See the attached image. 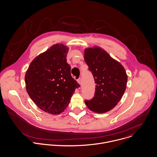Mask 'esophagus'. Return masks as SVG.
I'll list each match as a JSON object with an SVG mask.
<instances>
[{
  "instance_id": "obj_1",
  "label": "esophagus",
  "mask_w": 157,
  "mask_h": 157,
  "mask_svg": "<svg viewBox=\"0 0 157 157\" xmlns=\"http://www.w3.org/2000/svg\"><path fill=\"white\" fill-rule=\"evenodd\" d=\"M77 82H78V84H81V78H78V79H77Z\"/></svg>"
}]
</instances>
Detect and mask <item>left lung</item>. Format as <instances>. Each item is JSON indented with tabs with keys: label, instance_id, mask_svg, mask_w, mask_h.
<instances>
[{
	"label": "left lung",
	"instance_id": "left-lung-1",
	"mask_svg": "<svg viewBox=\"0 0 157 157\" xmlns=\"http://www.w3.org/2000/svg\"><path fill=\"white\" fill-rule=\"evenodd\" d=\"M84 60L94 78V97L85 103L92 111L102 113L112 109L125 92L127 75L123 66L100 47L86 48Z\"/></svg>",
	"mask_w": 157,
	"mask_h": 157
}]
</instances>
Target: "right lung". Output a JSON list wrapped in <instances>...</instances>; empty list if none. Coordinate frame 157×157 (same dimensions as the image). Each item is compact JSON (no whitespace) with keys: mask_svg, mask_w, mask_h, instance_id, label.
Returning a JSON list of instances; mask_svg holds the SVG:
<instances>
[{"mask_svg":"<svg viewBox=\"0 0 157 157\" xmlns=\"http://www.w3.org/2000/svg\"><path fill=\"white\" fill-rule=\"evenodd\" d=\"M68 51L61 44L52 45L33 60L25 76L26 90L32 101L53 115L64 111L75 89L80 87L71 75L66 59Z\"/></svg>","mask_w":157,"mask_h":157,"instance_id":"1","label":"right lung"}]
</instances>
